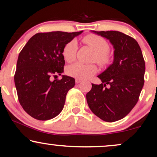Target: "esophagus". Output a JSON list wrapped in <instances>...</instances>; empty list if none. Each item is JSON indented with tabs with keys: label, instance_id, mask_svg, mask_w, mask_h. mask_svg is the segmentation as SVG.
Segmentation results:
<instances>
[{
	"label": "esophagus",
	"instance_id": "34e87169",
	"mask_svg": "<svg viewBox=\"0 0 157 157\" xmlns=\"http://www.w3.org/2000/svg\"><path fill=\"white\" fill-rule=\"evenodd\" d=\"M82 82L81 79H75V82H76L77 84H79V82Z\"/></svg>",
	"mask_w": 157,
	"mask_h": 157
}]
</instances>
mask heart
<instances>
[{
    "label": "heart",
    "mask_w": 157,
    "mask_h": 157,
    "mask_svg": "<svg viewBox=\"0 0 157 157\" xmlns=\"http://www.w3.org/2000/svg\"><path fill=\"white\" fill-rule=\"evenodd\" d=\"M84 43L92 49L94 55L92 60L95 61L101 67H106L111 64L112 57L109 52V45L102 37L98 35L90 34L83 38ZM78 51V43L75 40H71L64 46L63 56L68 63H71L76 58ZM98 67L94 64H82L76 63L68 66L66 72L68 75L79 79L90 78L98 72Z\"/></svg>",
    "instance_id": "b5f03b06"
}]
</instances>
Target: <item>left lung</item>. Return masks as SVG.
I'll return each mask as SVG.
<instances>
[{"mask_svg": "<svg viewBox=\"0 0 157 157\" xmlns=\"http://www.w3.org/2000/svg\"><path fill=\"white\" fill-rule=\"evenodd\" d=\"M92 32L109 40L114 49V60L98 76L100 85L92 84L86 98L96 116L105 122H116L127 115L138 101L144 83V59L133 37L114 30Z\"/></svg>", "mask_w": 157, "mask_h": 157, "instance_id": "left-lung-1", "label": "left lung"}]
</instances>
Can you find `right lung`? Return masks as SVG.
<instances>
[{
	"label": "right lung",
	"instance_id": "add662e5",
	"mask_svg": "<svg viewBox=\"0 0 157 157\" xmlns=\"http://www.w3.org/2000/svg\"><path fill=\"white\" fill-rule=\"evenodd\" d=\"M83 31H55L34 35L18 56L14 80L19 102L36 120H48L63 110L67 92L75 86L73 78L50 76L64 72V46Z\"/></svg>",
	"mask_w": 157,
	"mask_h": 157
}]
</instances>
